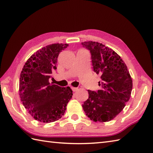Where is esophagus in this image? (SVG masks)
<instances>
[{
	"label": "esophagus",
	"instance_id": "1",
	"mask_svg": "<svg viewBox=\"0 0 153 153\" xmlns=\"http://www.w3.org/2000/svg\"><path fill=\"white\" fill-rule=\"evenodd\" d=\"M71 89H72V91L74 92H75V91H77V90H78V88H77V87H71Z\"/></svg>",
	"mask_w": 153,
	"mask_h": 153
}]
</instances>
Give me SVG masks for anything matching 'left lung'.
I'll return each instance as SVG.
<instances>
[{"mask_svg": "<svg viewBox=\"0 0 153 153\" xmlns=\"http://www.w3.org/2000/svg\"><path fill=\"white\" fill-rule=\"evenodd\" d=\"M82 45L90 51L93 71L102 79L99 82L101 89L97 92L88 90L89 98L83 104V110L94 122L110 121L121 112L130 98V74L121 57L111 48L98 42Z\"/></svg>", "mask_w": 153, "mask_h": 153, "instance_id": "8db88e82", "label": "left lung"}]
</instances>
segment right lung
Here are the masks:
<instances>
[{
  "label": "right lung",
  "mask_w": 153,
  "mask_h": 153,
  "mask_svg": "<svg viewBox=\"0 0 153 153\" xmlns=\"http://www.w3.org/2000/svg\"><path fill=\"white\" fill-rule=\"evenodd\" d=\"M68 44L47 45L29 58L19 77V97L23 105L37 121L50 123L64 114L72 97L70 87L49 83L53 70H56L57 58Z\"/></svg>",
  "instance_id": "obj_1"
}]
</instances>
